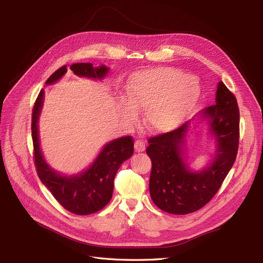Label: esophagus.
Returning <instances> with one entry per match:
<instances>
[{
  "label": "esophagus",
  "mask_w": 263,
  "mask_h": 263,
  "mask_svg": "<svg viewBox=\"0 0 263 263\" xmlns=\"http://www.w3.org/2000/svg\"><path fill=\"white\" fill-rule=\"evenodd\" d=\"M135 151H136V153H142V151H144L145 149H146V146H145V142L142 141V140H136L135 141Z\"/></svg>",
  "instance_id": "1"
}]
</instances>
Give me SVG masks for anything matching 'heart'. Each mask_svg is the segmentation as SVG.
I'll use <instances>...</instances> for the list:
<instances>
[{"label": "heart", "instance_id": "b5f03b06", "mask_svg": "<svg viewBox=\"0 0 263 263\" xmlns=\"http://www.w3.org/2000/svg\"><path fill=\"white\" fill-rule=\"evenodd\" d=\"M200 82L181 70L159 67L134 76L127 86V104L122 115L134 123L136 114L144 112V124L156 134L174 130L185 121L200 98Z\"/></svg>", "mask_w": 263, "mask_h": 263}]
</instances>
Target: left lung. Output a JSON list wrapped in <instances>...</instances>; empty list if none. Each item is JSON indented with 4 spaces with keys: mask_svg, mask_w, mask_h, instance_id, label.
Segmentation results:
<instances>
[{
    "mask_svg": "<svg viewBox=\"0 0 263 263\" xmlns=\"http://www.w3.org/2000/svg\"><path fill=\"white\" fill-rule=\"evenodd\" d=\"M201 114L209 118L217 146L212 163L202 171H191L183 157L189 122L148 140L146 153L153 164L150 196L166 213L185 215L202 209L217 193L236 160L239 108L235 95L221 81L217 85L215 103Z\"/></svg>",
    "mask_w": 263,
    "mask_h": 263,
    "instance_id": "obj_1",
    "label": "left lung"
}]
</instances>
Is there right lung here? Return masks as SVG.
Returning a JSON list of instances; mask_svg holds the SVG:
<instances>
[{"mask_svg":"<svg viewBox=\"0 0 263 263\" xmlns=\"http://www.w3.org/2000/svg\"><path fill=\"white\" fill-rule=\"evenodd\" d=\"M70 69L79 77L91 79L104 78L108 68H94L92 63H73ZM67 72V66H62L49 77L46 84H52ZM44 103V90H41L31 115V137L34 145V160L39 179L48 189L53 197L67 211L77 215H89L102 210L110 201L114 189V179L121 164L134 154L132 136H125L109 141L98 158L85 171L76 176H62L47 164L39 146L38 118Z\"/></svg>","mask_w":263,"mask_h":263,"instance_id":"obj_1","label":"right lung"}]
</instances>
